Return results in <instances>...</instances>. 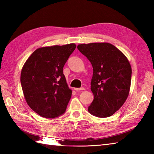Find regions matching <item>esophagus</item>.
I'll use <instances>...</instances> for the list:
<instances>
[{"mask_svg":"<svg viewBox=\"0 0 154 154\" xmlns=\"http://www.w3.org/2000/svg\"><path fill=\"white\" fill-rule=\"evenodd\" d=\"M75 91H81V90H85V88L81 87V88H75L74 89Z\"/></svg>","mask_w":154,"mask_h":154,"instance_id":"esophagus-1","label":"esophagus"}]
</instances>
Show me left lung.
Wrapping results in <instances>:
<instances>
[{
    "label": "left lung",
    "instance_id": "left-lung-1",
    "mask_svg": "<svg viewBox=\"0 0 154 154\" xmlns=\"http://www.w3.org/2000/svg\"><path fill=\"white\" fill-rule=\"evenodd\" d=\"M77 48L93 68L91 90L94 99L88 111L97 117L112 116L128 97L132 77L128 60L117 48L106 42L81 44Z\"/></svg>",
    "mask_w": 154,
    "mask_h": 154
}]
</instances>
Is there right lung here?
Masks as SVG:
<instances>
[{
    "instance_id": "obj_1",
    "label": "right lung",
    "mask_w": 154,
    "mask_h": 154,
    "mask_svg": "<svg viewBox=\"0 0 154 154\" xmlns=\"http://www.w3.org/2000/svg\"><path fill=\"white\" fill-rule=\"evenodd\" d=\"M75 48V44L40 48L23 65L20 82L25 100L42 117H57L67 109L72 91L63 69Z\"/></svg>"
}]
</instances>
